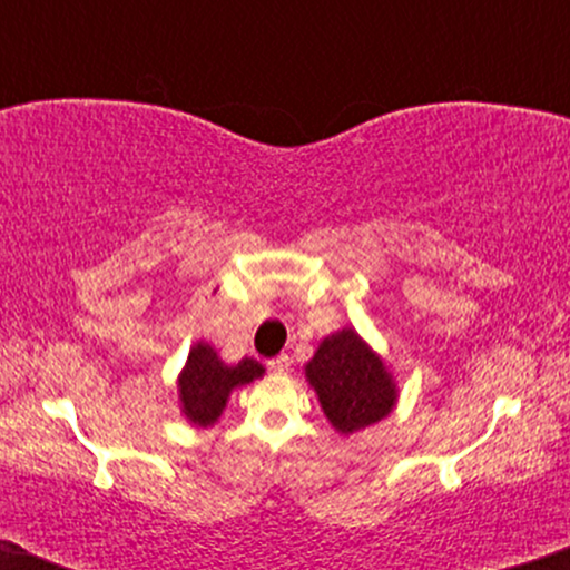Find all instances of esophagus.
Here are the masks:
<instances>
[{
  "label": "esophagus",
  "mask_w": 570,
  "mask_h": 570,
  "mask_svg": "<svg viewBox=\"0 0 570 570\" xmlns=\"http://www.w3.org/2000/svg\"><path fill=\"white\" fill-rule=\"evenodd\" d=\"M267 368H269L272 373H287V368H291V357H287V355L272 357V361L267 363Z\"/></svg>",
  "instance_id": "esophagus-1"
}]
</instances>
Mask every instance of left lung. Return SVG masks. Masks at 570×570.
<instances>
[{"instance_id":"8db88e82","label":"left lung","mask_w":570,"mask_h":570,"mask_svg":"<svg viewBox=\"0 0 570 570\" xmlns=\"http://www.w3.org/2000/svg\"><path fill=\"white\" fill-rule=\"evenodd\" d=\"M306 379L340 433L384 420L396 404V384L381 357L355 330L334 332L306 363Z\"/></svg>"}]
</instances>
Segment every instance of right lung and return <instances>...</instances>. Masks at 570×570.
I'll use <instances>...</instances> for the list:
<instances>
[{"label": "right lung", "instance_id": "obj_1", "mask_svg": "<svg viewBox=\"0 0 570 570\" xmlns=\"http://www.w3.org/2000/svg\"><path fill=\"white\" fill-rule=\"evenodd\" d=\"M264 376V365L254 357H244L236 365H225L207 342L191 347L186 365L178 376V400L189 423L207 428L217 423L233 389L252 384Z\"/></svg>", "mask_w": 570, "mask_h": 570}]
</instances>
